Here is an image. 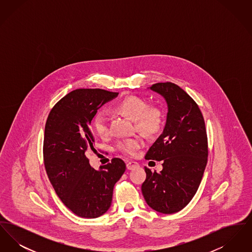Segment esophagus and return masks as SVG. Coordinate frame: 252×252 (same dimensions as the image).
<instances>
[{
    "label": "esophagus",
    "mask_w": 252,
    "mask_h": 252,
    "mask_svg": "<svg viewBox=\"0 0 252 252\" xmlns=\"http://www.w3.org/2000/svg\"><path fill=\"white\" fill-rule=\"evenodd\" d=\"M139 166V164L136 162V161H127L126 162V168L128 170H132V169H135Z\"/></svg>",
    "instance_id": "1"
}]
</instances>
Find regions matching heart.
Here are the masks:
<instances>
[{"label":"heart","instance_id":"1","mask_svg":"<svg viewBox=\"0 0 252 252\" xmlns=\"http://www.w3.org/2000/svg\"><path fill=\"white\" fill-rule=\"evenodd\" d=\"M114 109L135 122L139 130L152 134L158 131L162 122L161 109L157 105H147L143 97L137 95L126 96L120 100ZM93 128L96 135L102 139L109 135L108 114L105 111H98L93 120ZM144 145L142 137L122 139L117 142L116 149L128 156H136L139 149Z\"/></svg>","mask_w":252,"mask_h":252}]
</instances>
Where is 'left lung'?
I'll return each mask as SVG.
<instances>
[{
  "label": "left lung",
  "instance_id": "obj_1",
  "mask_svg": "<svg viewBox=\"0 0 252 252\" xmlns=\"http://www.w3.org/2000/svg\"><path fill=\"white\" fill-rule=\"evenodd\" d=\"M150 89L165 98L168 113L163 132L145 155L163 160V168L157 173L144 167L142 192L149 207L170 215L185 208L199 187L208 161V138L200 108L185 91L172 82Z\"/></svg>",
  "mask_w": 252,
  "mask_h": 252
}]
</instances>
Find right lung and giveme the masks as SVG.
<instances>
[{
    "label": "right lung",
    "mask_w": 252,
    "mask_h": 252,
    "mask_svg": "<svg viewBox=\"0 0 252 252\" xmlns=\"http://www.w3.org/2000/svg\"><path fill=\"white\" fill-rule=\"evenodd\" d=\"M117 95L102 89L74 90L53 107L45 124L43 160L49 180L63 204L83 218L108 211L113 187L126 171L119 158L97 171L86 157L88 150H95L91 122L98 108Z\"/></svg>",
    "instance_id": "right-lung-1"
}]
</instances>
